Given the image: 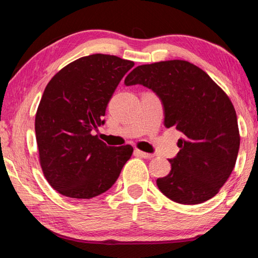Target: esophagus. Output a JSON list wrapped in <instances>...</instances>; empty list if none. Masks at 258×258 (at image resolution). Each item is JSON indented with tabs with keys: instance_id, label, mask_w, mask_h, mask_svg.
Masks as SVG:
<instances>
[{
	"instance_id": "1",
	"label": "esophagus",
	"mask_w": 258,
	"mask_h": 258,
	"mask_svg": "<svg viewBox=\"0 0 258 258\" xmlns=\"http://www.w3.org/2000/svg\"><path fill=\"white\" fill-rule=\"evenodd\" d=\"M134 154L136 155V156L144 157V159H153V157H154V155H153V154H148V153L142 152V151H139V150H135L134 151Z\"/></svg>"
}]
</instances>
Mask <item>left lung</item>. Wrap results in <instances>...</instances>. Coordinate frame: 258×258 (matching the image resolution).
I'll list each match as a JSON object with an SVG mask.
<instances>
[{
    "label": "left lung",
    "instance_id": "obj_1",
    "mask_svg": "<svg viewBox=\"0 0 258 258\" xmlns=\"http://www.w3.org/2000/svg\"><path fill=\"white\" fill-rule=\"evenodd\" d=\"M124 85L152 89L162 102L164 125L182 134L179 153L169 159L170 173L156 180L163 195L184 205L214 197L231 174L240 145L227 94L201 68L182 60L138 66Z\"/></svg>",
    "mask_w": 258,
    "mask_h": 258
}]
</instances>
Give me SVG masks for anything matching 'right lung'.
<instances>
[{
    "mask_svg": "<svg viewBox=\"0 0 258 258\" xmlns=\"http://www.w3.org/2000/svg\"><path fill=\"white\" fill-rule=\"evenodd\" d=\"M133 61L93 54L63 68L45 88L35 117L45 178L61 195L89 200L107 191L133 154L93 136L105 123L108 102Z\"/></svg>",
    "mask_w": 258,
    "mask_h": 258,
    "instance_id": "add662e5",
    "label": "right lung"
}]
</instances>
